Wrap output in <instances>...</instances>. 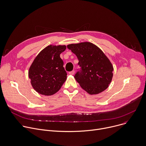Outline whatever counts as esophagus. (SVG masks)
I'll list each match as a JSON object with an SVG mask.
<instances>
[{
	"label": "esophagus",
	"mask_w": 146,
	"mask_h": 146,
	"mask_svg": "<svg viewBox=\"0 0 146 146\" xmlns=\"http://www.w3.org/2000/svg\"><path fill=\"white\" fill-rule=\"evenodd\" d=\"M69 74H70V75H73V74H74V70H72V71L70 72H69Z\"/></svg>",
	"instance_id": "esophagus-1"
}]
</instances>
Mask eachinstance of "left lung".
Returning a JSON list of instances; mask_svg holds the SVG:
<instances>
[{"mask_svg": "<svg viewBox=\"0 0 146 146\" xmlns=\"http://www.w3.org/2000/svg\"><path fill=\"white\" fill-rule=\"evenodd\" d=\"M69 50L76 54L81 70L74 76L81 87L89 94L105 90L112 81L113 65L96 45L89 42L70 44Z\"/></svg>", "mask_w": 146, "mask_h": 146, "instance_id": "1", "label": "left lung"}]
</instances>
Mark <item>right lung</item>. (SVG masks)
<instances>
[{"mask_svg": "<svg viewBox=\"0 0 146 146\" xmlns=\"http://www.w3.org/2000/svg\"><path fill=\"white\" fill-rule=\"evenodd\" d=\"M66 48L65 45L47 46L33 61L29 68V77L33 88L39 94L53 95L66 81L67 73L60 58Z\"/></svg>", "mask_w": 146, "mask_h": 146, "instance_id": "right-lung-1", "label": "right lung"}]
</instances>
